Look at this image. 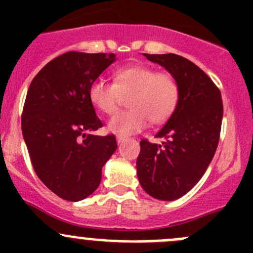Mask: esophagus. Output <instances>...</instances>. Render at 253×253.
Listing matches in <instances>:
<instances>
[{
    "mask_svg": "<svg viewBox=\"0 0 253 253\" xmlns=\"http://www.w3.org/2000/svg\"><path fill=\"white\" fill-rule=\"evenodd\" d=\"M116 139H117V143H119V144H121V143H124V141H125V137L117 136Z\"/></svg>",
    "mask_w": 253,
    "mask_h": 253,
    "instance_id": "1",
    "label": "esophagus"
}]
</instances>
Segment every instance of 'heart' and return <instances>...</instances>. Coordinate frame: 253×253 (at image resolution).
<instances>
[{
  "label": "heart",
  "instance_id": "b5f03b06",
  "mask_svg": "<svg viewBox=\"0 0 253 253\" xmlns=\"http://www.w3.org/2000/svg\"><path fill=\"white\" fill-rule=\"evenodd\" d=\"M128 96L131 110L116 115L108 124L109 131L120 136L142 131L148 121L164 124L177 106L180 89L174 76L142 63L115 71L114 83L96 79L89 88L91 104L105 115L119 111Z\"/></svg>",
  "mask_w": 253,
  "mask_h": 253
}]
</instances>
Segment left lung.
<instances>
[{
    "label": "left lung",
    "instance_id": "left-lung-1",
    "mask_svg": "<svg viewBox=\"0 0 253 253\" xmlns=\"http://www.w3.org/2000/svg\"><path fill=\"white\" fill-rule=\"evenodd\" d=\"M145 57L176 78L180 96L174 114L157 133L162 144L142 139L137 176L143 190L160 201H175L205 175L219 143L223 100L218 86L198 66L175 53Z\"/></svg>",
    "mask_w": 253,
    "mask_h": 253
}]
</instances>
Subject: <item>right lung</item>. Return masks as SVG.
Returning a JSON list of instances; mask_svg holds the SVG:
<instances>
[{
    "label": "right lung",
    "instance_id": "1",
    "mask_svg": "<svg viewBox=\"0 0 253 253\" xmlns=\"http://www.w3.org/2000/svg\"><path fill=\"white\" fill-rule=\"evenodd\" d=\"M115 53L70 51L42 68L28 89L22 132L34 171L48 190L71 202L98 188L101 169L117 148L103 127L89 88L115 61Z\"/></svg>",
    "mask_w": 253,
    "mask_h": 253
}]
</instances>
